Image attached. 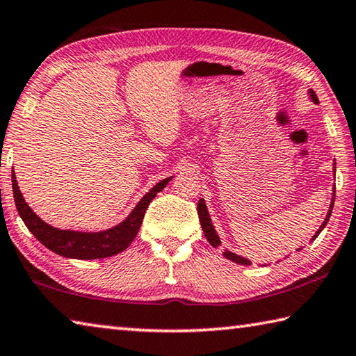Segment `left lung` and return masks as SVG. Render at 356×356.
<instances>
[{"mask_svg": "<svg viewBox=\"0 0 356 356\" xmlns=\"http://www.w3.org/2000/svg\"><path fill=\"white\" fill-rule=\"evenodd\" d=\"M308 94H309V99H311L312 102H314V104H318L317 95H316L314 91H312V89H309ZM333 166H334V168H333V172L336 174V163H333ZM334 193H336V186L333 185V197H331V204H330V207H328V213H327V216H325V220H323V222L321 225V227L317 229V232L314 234V236H312L311 242H312V240H316V237L318 236V234H321V232L323 231V227L327 226V222H328L330 216H331V210H333ZM197 215H200L201 227H202V231H204V236H206L207 240H209V243L212 245L213 248H216V246H220V245H221V240H220L218 234H216L215 227H213V225H212V220H210V215H209V210H207V206H206V201H204V200L197 201ZM300 250H301V248H298L297 251H300ZM222 256H225L226 259H229V261H232V262H236V264H240V265H250V264H251V261H248V259H246V257L238 256V254H236V252H232V251H229V250L222 251ZM286 257H287V256H286Z\"/></svg>", "mask_w": 356, "mask_h": 356, "instance_id": "1", "label": "left lung"}]
</instances>
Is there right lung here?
I'll list each match as a JSON object with an SVG mask.
<instances>
[{"instance_id":"add662e5","label":"right lung","mask_w":356,"mask_h":356,"mask_svg":"<svg viewBox=\"0 0 356 356\" xmlns=\"http://www.w3.org/2000/svg\"><path fill=\"white\" fill-rule=\"evenodd\" d=\"M171 179L172 176L160 180L159 184L154 185L149 193L141 197V201L136 204L135 209L131 210L124 221L99 232L70 231V229H58L47 225L25 202V197L22 195L19 184H17L15 172H12V191H14L15 207L19 210L23 222L42 245L63 257L89 261V259L111 257L127 250L129 245L136 237L138 231H140L144 213H146L150 201L156 196V193L165 188Z\"/></svg>"}]
</instances>
